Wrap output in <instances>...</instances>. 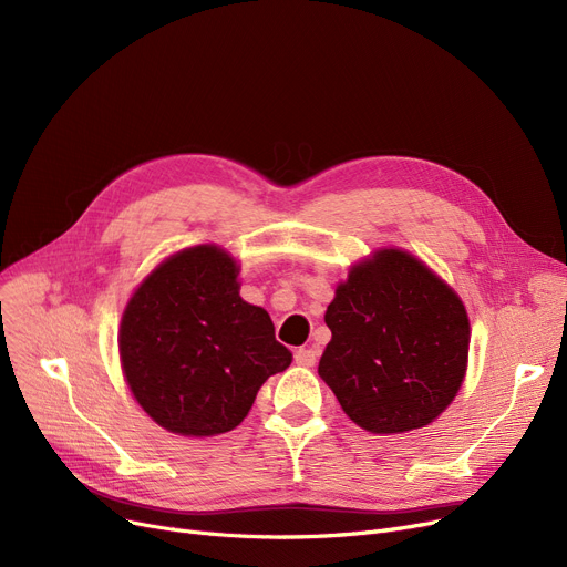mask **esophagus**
I'll return each instance as SVG.
<instances>
[{
	"label": "esophagus",
	"instance_id": "esophagus-1",
	"mask_svg": "<svg viewBox=\"0 0 567 567\" xmlns=\"http://www.w3.org/2000/svg\"><path fill=\"white\" fill-rule=\"evenodd\" d=\"M293 361L299 363V365H306V368L315 365V361H317V349H312V347L296 349V351H293Z\"/></svg>",
	"mask_w": 567,
	"mask_h": 567
}]
</instances>
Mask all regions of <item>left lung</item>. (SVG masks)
<instances>
[{"label":"left lung","instance_id":"obj_1","mask_svg":"<svg viewBox=\"0 0 567 567\" xmlns=\"http://www.w3.org/2000/svg\"><path fill=\"white\" fill-rule=\"evenodd\" d=\"M323 319L333 338L319 374L363 430H419L457 395L468 359L466 310L409 252L381 250L353 266Z\"/></svg>","mask_w":567,"mask_h":567}]
</instances>
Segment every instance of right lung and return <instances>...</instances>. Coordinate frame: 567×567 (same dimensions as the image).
Returning <instances> with one entry per match:
<instances>
[{"label": "right lung", "mask_w": 567, "mask_h": 567, "mask_svg": "<svg viewBox=\"0 0 567 567\" xmlns=\"http://www.w3.org/2000/svg\"><path fill=\"white\" fill-rule=\"evenodd\" d=\"M236 276L220 248H188L163 261L124 312L118 351L131 391L174 434L234 430L261 383L291 363L268 312L238 296Z\"/></svg>", "instance_id": "1"}]
</instances>
